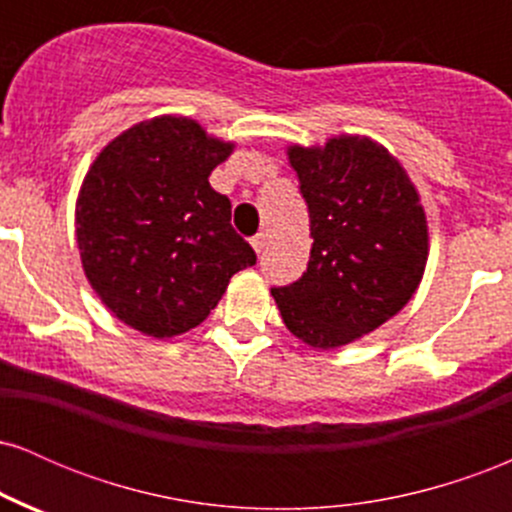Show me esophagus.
I'll return each mask as SVG.
<instances>
[{"instance_id": "34e87169", "label": "esophagus", "mask_w": 512, "mask_h": 512, "mask_svg": "<svg viewBox=\"0 0 512 512\" xmlns=\"http://www.w3.org/2000/svg\"><path fill=\"white\" fill-rule=\"evenodd\" d=\"M250 245H252V250L260 255V252H264V248H267V233H257V236L250 240Z\"/></svg>"}]
</instances>
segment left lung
Masks as SVG:
<instances>
[{
	"label": "left lung",
	"instance_id": "1",
	"mask_svg": "<svg viewBox=\"0 0 512 512\" xmlns=\"http://www.w3.org/2000/svg\"><path fill=\"white\" fill-rule=\"evenodd\" d=\"M310 214L308 269L272 296L289 330L337 349L397 315L424 276L428 226L419 192L397 158L368 137L291 146Z\"/></svg>",
	"mask_w": 512,
	"mask_h": 512
}]
</instances>
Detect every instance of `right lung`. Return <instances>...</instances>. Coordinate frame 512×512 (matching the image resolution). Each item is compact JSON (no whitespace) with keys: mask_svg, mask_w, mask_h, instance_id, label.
Wrapping results in <instances>:
<instances>
[{"mask_svg":"<svg viewBox=\"0 0 512 512\" xmlns=\"http://www.w3.org/2000/svg\"><path fill=\"white\" fill-rule=\"evenodd\" d=\"M233 144L195 120L161 115L115 137L76 199V243L88 284L117 320L149 337L182 334L257 262L231 226V202L209 185Z\"/></svg>","mask_w":512,"mask_h":512,"instance_id":"obj_1","label":"right lung"}]
</instances>
